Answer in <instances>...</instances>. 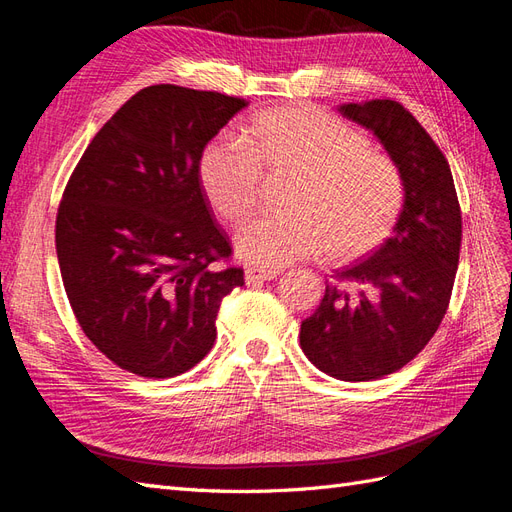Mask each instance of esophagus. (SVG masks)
<instances>
[{
  "mask_svg": "<svg viewBox=\"0 0 512 512\" xmlns=\"http://www.w3.org/2000/svg\"><path fill=\"white\" fill-rule=\"evenodd\" d=\"M275 277H277V271H271V269H256V267L245 269V284H262V282L275 280Z\"/></svg>",
  "mask_w": 512,
  "mask_h": 512,
  "instance_id": "obj_1",
  "label": "esophagus"
}]
</instances>
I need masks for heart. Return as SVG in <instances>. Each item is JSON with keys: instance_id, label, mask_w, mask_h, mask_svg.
Returning a JSON list of instances; mask_svg holds the SVG:
<instances>
[{"instance_id": "obj_1", "label": "heart", "mask_w": 512, "mask_h": 512, "mask_svg": "<svg viewBox=\"0 0 512 512\" xmlns=\"http://www.w3.org/2000/svg\"><path fill=\"white\" fill-rule=\"evenodd\" d=\"M262 170L292 177L284 209L237 235V254L277 269L329 250L348 262L374 252L404 209V179L395 162L367 147L344 119L314 106H280L258 113L243 143L215 138L200 158V183L211 207L241 226L258 211Z\"/></svg>"}]
</instances>
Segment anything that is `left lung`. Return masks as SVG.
Listing matches in <instances>:
<instances>
[{
    "label": "left lung",
    "mask_w": 512,
    "mask_h": 512,
    "mask_svg": "<svg viewBox=\"0 0 512 512\" xmlns=\"http://www.w3.org/2000/svg\"><path fill=\"white\" fill-rule=\"evenodd\" d=\"M339 113L389 153L404 179V209L374 254L335 271L299 339L327 376L367 382L410 363L438 331L459 265L461 211L444 153L404 106L350 102Z\"/></svg>",
    "instance_id": "1"
}]
</instances>
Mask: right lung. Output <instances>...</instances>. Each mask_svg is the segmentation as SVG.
<instances>
[{
    "label": "right lung",
    "instance_id": "obj_1",
    "mask_svg": "<svg viewBox=\"0 0 512 512\" xmlns=\"http://www.w3.org/2000/svg\"><path fill=\"white\" fill-rule=\"evenodd\" d=\"M247 102L151 85L108 119L66 185L55 245L83 333L121 369L173 378L205 359L243 269L200 185L211 138Z\"/></svg>",
    "mask_w": 512,
    "mask_h": 512
}]
</instances>
